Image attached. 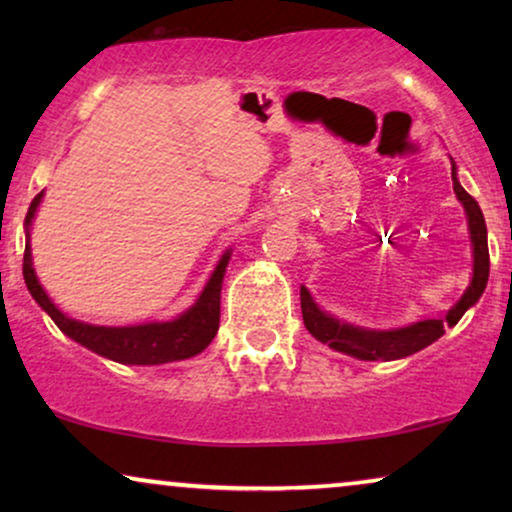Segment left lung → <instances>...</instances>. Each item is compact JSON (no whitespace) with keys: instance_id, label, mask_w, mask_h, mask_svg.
<instances>
[{"instance_id":"8db88e82","label":"left lung","mask_w":512,"mask_h":512,"mask_svg":"<svg viewBox=\"0 0 512 512\" xmlns=\"http://www.w3.org/2000/svg\"><path fill=\"white\" fill-rule=\"evenodd\" d=\"M452 184H454V193H457V198L466 209L475 261H473L471 286H468L459 303L445 314V319H424L412 326L396 328V331H366V328L340 324L338 319L328 317L326 312H321L319 307L314 305L310 293H307V289L303 286V289H300V307H303L305 328L314 335V338L324 342L328 347L338 349V352L356 356V359L394 361L429 347L431 342H436L440 335L445 333V328L454 326L461 317H464L468 307L478 303V298L482 296V291H485L487 277H489L485 216H482V209L478 202H475L473 195H468L464 188H461L457 177H454V167H452Z\"/></svg>"}]
</instances>
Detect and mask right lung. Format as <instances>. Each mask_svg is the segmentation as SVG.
Returning <instances> with one entry per match:
<instances>
[{
  "mask_svg": "<svg viewBox=\"0 0 512 512\" xmlns=\"http://www.w3.org/2000/svg\"><path fill=\"white\" fill-rule=\"evenodd\" d=\"M41 195H44V191L34 195L32 205L27 209V216H25L27 242H25V256H23V277H25L27 289L32 293V298L41 305V310L48 312V317L55 321V326H58L62 333L79 342V345L88 347L90 352L107 356V359L118 361V363H130V366H156V363L188 359V356L200 354L202 349L214 340L216 331H219L221 284H223V275H226L230 251H226L219 265H216L214 275L209 277L205 291L200 293L198 303L177 319L163 321V324L123 326V328L83 324V321L65 317V314L51 303V298L46 296V291L41 289L37 275H34L32 251H30V223L41 202Z\"/></svg>",
  "mask_w": 512,
  "mask_h": 512,
  "instance_id": "1",
  "label": "right lung"
}]
</instances>
